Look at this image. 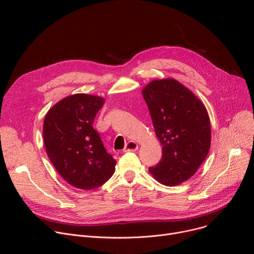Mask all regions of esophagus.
Wrapping results in <instances>:
<instances>
[{
    "instance_id": "esophagus-1",
    "label": "esophagus",
    "mask_w": 254,
    "mask_h": 254,
    "mask_svg": "<svg viewBox=\"0 0 254 254\" xmlns=\"http://www.w3.org/2000/svg\"><path fill=\"white\" fill-rule=\"evenodd\" d=\"M138 149V144L134 141H128L125 148H124V152H130V151H136Z\"/></svg>"
}]
</instances>
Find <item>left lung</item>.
I'll return each instance as SVG.
<instances>
[{"mask_svg":"<svg viewBox=\"0 0 254 254\" xmlns=\"http://www.w3.org/2000/svg\"><path fill=\"white\" fill-rule=\"evenodd\" d=\"M142 96L163 145L162 161L149 173L164 185H179L195 174L209 153L211 126L206 107L174 78L152 80Z\"/></svg>","mask_w":254,"mask_h":254,"instance_id":"obj_1","label":"left lung"}]
</instances>
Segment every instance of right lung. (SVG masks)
<instances>
[{"mask_svg": "<svg viewBox=\"0 0 254 254\" xmlns=\"http://www.w3.org/2000/svg\"><path fill=\"white\" fill-rule=\"evenodd\" d=\"M104 103L99 96L75 93L53 105L44 119L43 139L50 162L79 190L97 189L114 174L116 161L92 127Z\"/></svg>", "mask_w": 254, "mask_h": 254, "instance_id": "add662e5", "label": "right lung"}]
</instances>
